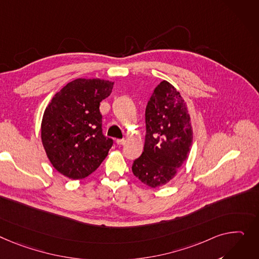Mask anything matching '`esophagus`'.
I'll return each mask as SVG.
<instances>
[{
  "mask_svg": "<svg viewBox=\"0 0 259 259\" xmlns=\"http://www.w3.org/2000/svg\"><path fill=\"white\" fill-rule=\"evenodd\" d=\"M126 143V140L125 139H122V140H116V144L117 145H124Z\"/></svg>",
  "mask_w": 259,
  "mask_h": 259,
  "instance_id": "esophagus-1",
  "label": "esophagus"
}]
</instances>
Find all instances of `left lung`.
<instances>
[{
	"mask_svg": "<svg viewBox=\"0 0 259 259\" xmlns=\"http://www.w3.org/2000/svg\"><path fill=\"white\" fill-rule=\"evenodd\" d=\"M191 117L180 93L167 81L155 88L146 107L144 152L132 164L135 177L159 187L175 177L191 151Z\"/></svg>",
	"mask_w": 259,
	"mask_h": 259,
	"instance_id": "1",
	"label": "left lung"
}]
</instances>
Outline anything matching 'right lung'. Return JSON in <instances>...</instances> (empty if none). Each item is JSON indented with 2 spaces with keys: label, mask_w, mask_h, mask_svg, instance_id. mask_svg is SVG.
<instances>
[{
  "label": "right lung",
  "mask_w": 259,
  "mask_h": 259,
  "mask_svg": "<svg viewBox=\"0 0 259 259\" xmlns=\"http://www.w3.org/2000/svg\"><path fill=\"white\" fill-rule=\"evenodd\" d=\"M113 82L76 79L57 93L45 110L41 141L53 166L71 179H83L106 158L113 141L103 134L100 103Z\"/></svg>",
  "instance_id": "1"
}]
</instances>
